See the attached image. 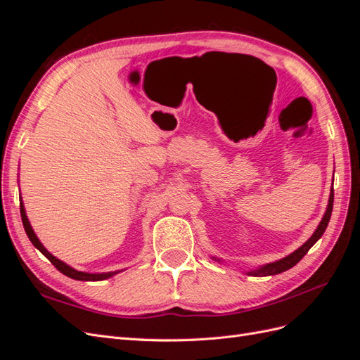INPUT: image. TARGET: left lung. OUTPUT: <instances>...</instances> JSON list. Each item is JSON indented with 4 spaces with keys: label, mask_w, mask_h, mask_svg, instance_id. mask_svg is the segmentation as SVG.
I'll list each match as a JSON object with an SVG mask.
<instances>
[{
    "label": "left lung",
    "mask_w": 360,
    "mask_h": 360,
    "mask_svg": "<svg viewBox=\"0 0 360 360\" xmlns=\"http://www.w3.org/2000/svg\"><path fill=\"white\" fill-rule=\"evenodd\" d=\"M332 209H333V188L330 189V195H329V202H328V209H326L324 212V216L321 222L319 224L317 230L314 231V234L308 238L307 242H304L299 249L294 250V252H291L290 255L281 258L278 261H274V263H269V264H264L261 267H257V269H252V270H248L246 275L249 276H271V275H278V274H282V271H285L291 267L296 266L299 261L307 255L308 250L317 243L319 238L323 236V233L326 231V228H328V224L330 221V216H332ZM214 261H217V263H222V259L216 258V257H212Z\"/></svg>",
    "instance_id": "obj_1"
}]
</instances>
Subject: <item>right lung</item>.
<instances>
[{
    "instance_id": "right-lung-1",
    "label": "right lung",
    "mask_w": 360,
    "mask_h": 360,
    "mask_svg": "<svg viewBox=\"0 0 360 360\" xmlns=\"http://www.w3.org/2000/svg\"><path fill=\"white\" fill-rule=\"evenodd\" d=\"M19 201H20V217H22V224H24V228H25V233H27L28 238L31 240V243L34 245V248H37L40 252L45 255L51 261V263L61 271L63 275H66V276H69L72 279H76V281H103V279L111 278V276H114V275H117V274H120V271H122V270H115V271H106V274H86V271L76 270V269L70 267L69 264L64 263V261L58 259L57 257H53L49 252V250L41 245V242L37 238L34 230H32V226H31L28 217H27V213H25V207H24L22 198H20Z\"/></svg>"
}]
</instances>
